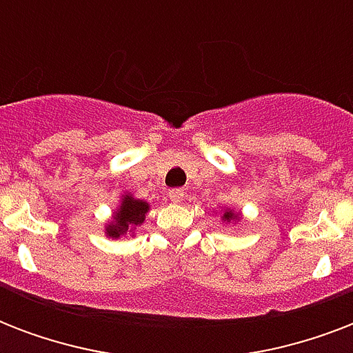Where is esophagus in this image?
Returning a JSON list of instances; mask_svg holds the SVG:
<instances>
[{"mask_svg": "<svg viewBox=\"0 0 353 353\" xmlns=\"http://www.w3.org/2000/svg\"><path fill=\"white\" fill-rule=\"evenodd\" d=\"M168 198H170L172 203H181L183 199H185V190H181V188H174V190L168 192Z\"/></svg>", "mask_w": 353, "mask_h": 353, "instance_id": "obj_1", "label": "esophagus"}]
</instances>
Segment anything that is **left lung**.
<instances>
[{
  "label": "left lung",
  "instance_id": "8db88e82",
  "mask_svg": "<svg viewBox=\"0 0 353 353\" xmlns=\"http://www.w3.org/2000/svg\"><path fill=\"white\" fill-rule=\"evenodd\" d=\"M221 221H223V223H238V221H241V214L240 212H236L234 209L221 207Z\"/></svg>",
  "mask_w": 353,
  "mask_h": 353
}]
</instances>
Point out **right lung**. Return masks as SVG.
Here are the masks:
<instances>
[{"label":"right lung","mask_w":353,"mask_h":353,"mask_svg":"<svg viewBox=\"0 0 353 353\" xmlns=\"http://www.w3.org/2000/svg\"><path fill=\"white\" fill-rule=\"evenodd\" d=\"M150 212V203L144 199L135 198L132 192H124L121 201L113 210L112 220L104 225L108 238H121V236H135V229L141 227Z\"/></svg>","instance_id":"add662e5"}]
</instances>
